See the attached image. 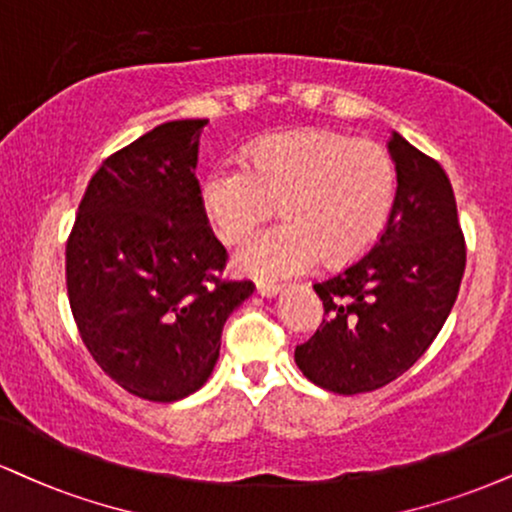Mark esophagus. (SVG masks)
Segmentation results:
<instances>
[{
  "label": "esophagus",
  "mask_w": 512,
  "mask_h": 512,
  "mask_svg": "<svg viewBox=\"0 0 512 512\" xmlns=\"http://www.w3.org/2000/svg\"><path fill=\"white\" fill-rule=\"evenodd\" d=\"M281 291L279 283H272V281H257V293L262 295V298H274L276 293Z\"/></svg>",
  "instance_id": "obj_1"
}]
</instances>
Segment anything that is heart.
I'll use <instances>...</instances> for the list:
<instances>
[{
	"instance_id": "heart-1",
	"label": "heart",
	"mask_w": 512,
	"mask_h": 512,
	"mask_svg": "<svg viewBox=\"0 0 512 512\" xmlns=\"http://www.w3.org/2000/svg\"><path fill=\"white\" fill-rule=\"evenodd\" d=\"M396 200V164L384 145L305 128L269 135L250 162L226 159L202 186V202L226 243H243L276 209L286 221L236 252L240 272L286 279L319 262L346 264L377 243Z\"/></svg>"
}]
</instances>
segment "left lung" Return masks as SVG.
I'll return each mask as SVG.
<instances>
[{
  "label": "left lung",
  "mask_w": 512,
  "mask_h": 512,
  "mask_svg": "<svg viewBox=\"0 0 512 512\" xmlns=\"http://www.w3.org/2000/svg\"><path fill=\"white\" fill-rule=\"evenodd\" d=\"M396 200L372 250L315 283L326 319L295 348V365L326 391H377L432 346L458 298L465 236L446 171L393 133Z\"/></svg>",
  "instance_id": "8db88e82"
}]
</instances>
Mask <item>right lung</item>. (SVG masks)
I'll return each mask as SVG.
<instances>
[{"label":"right lung","mask_w":512,"mask_h":512,"mask_svg":"<svg viewBox=\"0 0 512 512\" xmlns=\"http://www.w3.org/2000/svg\"><path fill=\"white\" fill-rule=\"evenodd\" d=\"M207 119L166 121L104 159L66 240L85 348L121 389L174 403L209 379L221 329L252 281H224L226 248L197 183Z\"/></svg>","instance_id":"obj_1"}]
</instances>
